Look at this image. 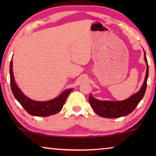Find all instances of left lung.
Returning <instances> with one entry per match:
<instances>
[{
    "label": "left lung",
    "instance_id": "8db88e82",
    "mask_svg": "<svg viewBox=\"0 0 156 156\" xmlns=\"http://www.w3.org/2000/svg\"><path fill=\"white\" fill-rule=\"evenodd\" d=\"M144 58L147 65V72L144 83L141 88L137 93L131 97L121 101H110V100H99L93 97L91 94L89 98V102L94 112L101 117L107 118H117L126 116L131 113L138 106L140 100L143 98L147 89V83L149 76V65H148L146 54L144 50Z\"/></svg>",
    "mask_w": 156,
    "mask_h": 156
}]
</instances>
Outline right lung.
<instances>
[{
	"mask_svg": "<svg viewBox=\"0 0 156 156\" xmlns=\"http://www.w3.org/2000/svg\"><path fill=\"white\" fill-rule=\"evenodd\" d=\"M12 67L13 62L12 58L9 65L10 84H11L12 91L15 98L18 100V102L22 105V107L28 113L34 116L47 117V116L56 114L62 109L68 95L73 90V89H65L56 98L51 100H47V101L33 100L26 96L16 83Z\"/></svg>",
	"mask_w": 156,
	"mask_h": 156,
	"instance_id": "1",
	"label": "right lung"
}]
</instances>
